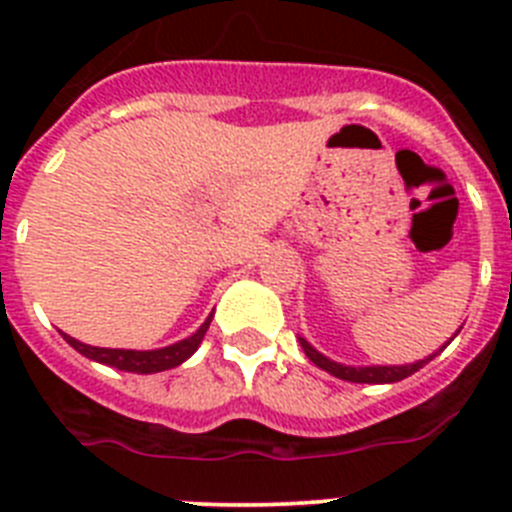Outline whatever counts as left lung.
I'll use <instances>...</instances> for the list:
<instances>
[{
	"instance_id": "left-lung-1",
	"label": "left lung",
	"mask_w": 512,
	"mask_h": 512,
	"mask_svg": "<svg viewBox=\"0 0 512 512\" xmlns=\"http://www.w3.org/2000/svg\"><path fill=\"white\" fill-rule=\"evenodd\" d=\"M302 348H305L307 359L312 361L315 366H320V369H325L328 374H333V377L338 379H346V382H356V384H392V382H400V379L410 377V374H415L418 369H423V364H428V361L433 359H425V361H415V364H405V366H343V364H336V361L325 359L323 354H318L315 348L310 346V343L305 341V338H300Z\"/></svg>"
}]
</instances>
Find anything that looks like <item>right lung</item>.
I'll return each mask as SVG.
<instances>
[{
  "label": "right lung",
  "instance_id": "add662e5",
  "mask_svg": "<svg viewBox=\"0 0 512 512\" xmlns=\"http://www.w3.org/2000/svg\"><path fill=\"white\" fill-rule=\"evenodd\" d=\"M210 318L200 325V330L194 333V336L184 338V341L174 343V346L158 348V351H128V348H97V346H87V343L76 341L71 336H63L71 346L79 351L81 356H87V359L99 361V364L115 366L120 372H135V374H156V372H166L171 366H179L182 361H187L189 356L197 351V346L205 338L207 328H210Z\"/></svg>",
  "mask_w": 512,
  "mask_h": 512
}]
</instances>
